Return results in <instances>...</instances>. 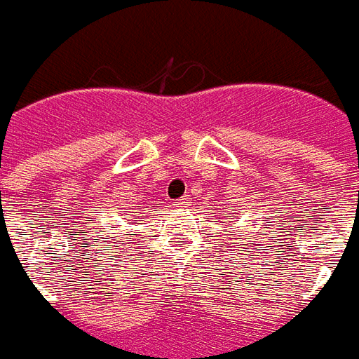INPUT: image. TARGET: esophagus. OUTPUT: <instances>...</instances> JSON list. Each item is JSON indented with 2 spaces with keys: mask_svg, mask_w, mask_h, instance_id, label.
<instances>
[{
  "mask_svg": "<svg viewBox=\"0 0 359 359\" xmlns=\"http://www.w3.org/2000/svg\"><path fill=\"white\" fill-rule=\"evenodd\" d=\"M177 207H185L187 205V197H182V199H177V203H175Z\"/></svg>",
  "mask_w": 359,
  "mask_h": 359,
  "instance_id": "34e87169",
  "label": "esophagus"
}]
</instances>
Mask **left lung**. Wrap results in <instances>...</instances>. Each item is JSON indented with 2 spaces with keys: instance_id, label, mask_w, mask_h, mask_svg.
Listing matches in <instances>:
<instances>
[{
  "instance_id": "1",
  "label": "left lung",
  "mask_w": 359,
  "mask_h": 359,
  "mask_svg": "<svg viewBox=\"0 0 359 359\" xmlns=\"http://www.w3.org/2000/svg\"><path fill=\"white\" fill-rule=\"evenodd\" d=\"M245 249H248V248H245Z\"/></svg>"
}]
</instances>
